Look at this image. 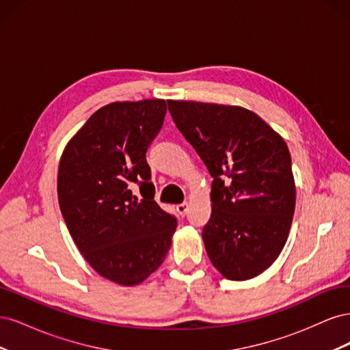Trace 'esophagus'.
Listing matches in <instances>:
<instances>
[{
    "label": "esophagus",
    "mask_w": 350,
    "mask_h": 350,
    "mask_svg": "<svg viewBox=\"0 0 350 350\" xmlns=\"http://www.w3.org/2000/svg\"><path fill=\"white\" fill-rule=\"evenodd\" d=\"M187 210H188V203H181V204H178L176 206V211L181 216H185L187 215Z\"/></svg>",
    "instance_id": "esophagus-1"
}]
</instances>
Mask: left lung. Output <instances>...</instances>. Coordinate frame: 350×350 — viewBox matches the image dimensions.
Listing matches in <instances>:
<instances>
[{
    "label": "left lung",
    "instance_id": "left-lung-1",
    "mask_svg": "<svg viewBox=\"0 0 350 350\" xmlns=\"http://www.w3.org/2000/svg\"><path fill=\"white\" fill-rule=\"evenodd\" d=\"M178 130L213 178L203 241L211 264L229 280L258 276L289 237L296 188L288 144L250 109L167 100Z\"/></svg>",
    "mask_w": 350,
    "mask_h": 350
}]
</instances>
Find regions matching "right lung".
Instances as JSON below:
<instances>
[{
    "mask_svg": "<svg viewBox=\"0 0 350 350\" xmlns=\"http://www.w3.org/2000/svg\"><path fill=\"white\" fill-rule=\"evenodd\" d=\"M165 115V99L105 105L59 159L58 203L70 235L99 276L121 286L140 284L159 269L176 229L153 200L146 161ZM133 183L143 199L131 193Z\"/></svg>",
    "mask_w": 350,
    "mask_h": 350,
    "instance_id": "right-lung-1",
    "label": "right lung"
}]
</instances>
